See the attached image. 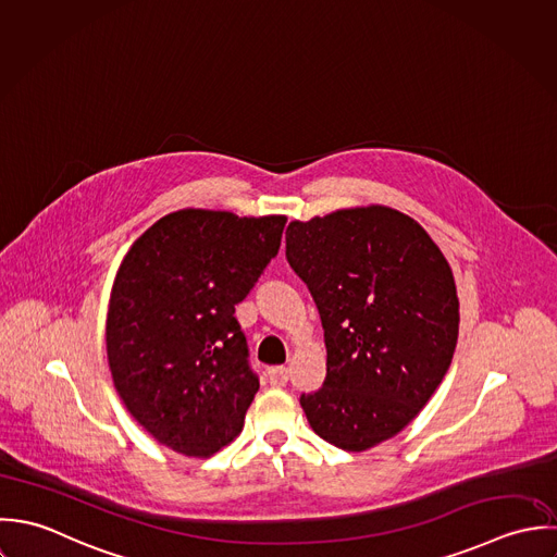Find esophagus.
Here are the masks:
<instances>
[{"label": "esophagus", "mask_w": 557, "mask_h": 557, "mask_svg": "<svg viewBox=\"0 0 557 557\" xmlns=\"http://www.w3.org/2000/svg\"><path fill=\"white\" fill-rule=\"evenodd\" d=\"M267 379H269L271 385L282 387V385H286V381H288V368H286V366H271V368L267 370Z\"/></svg>", "instance_id": "34e87169"}]
</instances>
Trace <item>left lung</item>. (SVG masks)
<instances>
[{"label": "left lung", "mask_w": 557, "mask_h": 557, "mask_svg": "<svg viewBox=\"0 0 557 557\" xmlns=\"http://www.w3.org/2000/svg\"><path fill=\"white\" fill-rule=\"evenodd\" d=\"M286 258L325 330V383L301 396L312 431L346 451L392 440L426 407L456 348L442 249L409 215L370 205L288 223Z\"/></svg>", "instance_id": "obj_1"}]
</instances>
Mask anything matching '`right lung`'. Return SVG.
<instances>
[{
	"label": "right lung",
	"instance_id": "obj_1",
	"mask_svg": "<svg viewBox=\"0 0 557 557\" xmlns=\"http://www.w3.org/2000/svg\"><path fill=\"white\" fill-rule=\"evenodd\" d=\"M284 215L183 209L126 251L108 310L113 387L161 445L207 458L234 442L260 387L234 317L280 249Z\"/></svg>",
	"mask_w": 557,
	"mask_h": 557
}]
</instances>
